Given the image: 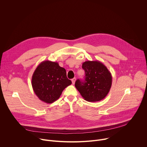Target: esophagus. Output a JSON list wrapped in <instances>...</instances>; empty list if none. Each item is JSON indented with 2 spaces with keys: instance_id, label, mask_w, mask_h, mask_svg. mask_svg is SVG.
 <instances>
[{
  "instance_id": "esophagus-1",
  "label": "esophagus",
  "mask_w": 147,
  "mask_h": 147,
  "mask_svg": "<svg viewBox=\"0 0 147 147\" xmlns=\"http://www.w3.org/2000/svg\"><path fill=\"white\" fill-rule=\"evenodd\" d=\"M76 78L74 77V78H73L72 80H71V81H72V83H73V84H75V82H76Z\"/></svg>"
}]
</instances>
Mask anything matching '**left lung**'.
Masks as SVG:
<instances>
[{
	"instance_id": "left-lung-1",
	"label": "left lung",
	"mask_w": 147,
	"mask_h": 147,
	"mask_svg": "<svg viewBox=\"0 0 147 147\" xmlns=\"http://www.w3.org/2000/svg\"><path fill=\"white\" fill-rule=\"evenodd\" d=\"M82 67L85 71V80H77L76 88L82 98L88 102L102 100L108 95L112 86L111 72L98 60L86 61L82 63Z\"/></svg>"
}]
</instances>
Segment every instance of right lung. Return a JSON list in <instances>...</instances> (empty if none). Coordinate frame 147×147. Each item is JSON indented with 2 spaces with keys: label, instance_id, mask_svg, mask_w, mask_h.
Segmentation results:
<instances>
[{
  "label": "right lung",
  "instance_id": "1",
  "mask_svg": "<svg viewBox=\"0 0 147 147\" xmlns=\"http://www.w3.org/2000/svg\"><path fill=\"white\" fill-rule=\"evenodd\" d=\"M31 84L35 95L47 103L57 100L63 91L71 84L66 76L65 69L57 62L49 60L42 61L35 70Z\"/></svg>",
  "mask_w": 147,
  "mask_h": 147
}]
</instances>
